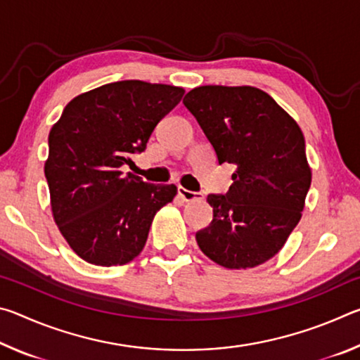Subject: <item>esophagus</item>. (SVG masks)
I'll list each match as a JSON object with an SVG mask.
<instances>
[{
    "instance_id": "esophagus-1",
    "label": "esophagus",
    "mask_w": 360,
    "mask_h": 360,
    "mask_svg": "<svg viewBox=\"0 0 360 360\" xmlns=\"http://www.w3.org/2000/svg\"><path fill=\"white\" fill-rule=\"evenodd\" d=\"M178 193L179 197L184 200V202H198V200H203V193L202 192H192L187 191L184 187H178Z\"/></svg>"
}]
</instances>
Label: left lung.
<instances>
[{
    "label": "left lung",
    "instance_id": "1",
    "mask_svg": "<svg viewBox=\"0 0 360 360\" xmlns=\"http://www.w3.org/2000/svg\"><path fill=\"white\" fill-rule=\"evenodd\" d=\"M182 103L219 165L236 168L229 192L206 198L212 221L195 233L200 249L225 268L264 264L300 221L311 186L300 127L270 95L249 85H203Z\"/></svg>",
    "mask_w": 360,
    "mask_h": 360
}]
</instances>
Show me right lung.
<instances>
[{
  "label": "right lung",
  "mask_w": 360,
  "mask_h": 360,
  "mask_svg": "<svg viewBox=\"0 0 360 360\" xmlns=\"http://www.w3.org/2000/svg\"><path fill=\"white\" fill-rule=\"evenodd\" d=\"M182 95L184 89L165 84H106L71 100L49 133L44 174L53 219L89 264L135 259L155 212L178 192L174 184H150L122 169Z\"/></svg>",
  "instance_id": "1"
}]
</instances>
